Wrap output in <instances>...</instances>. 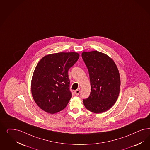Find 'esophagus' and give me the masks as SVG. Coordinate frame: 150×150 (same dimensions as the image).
I'll return each mask as SVG.
<instances>
[{
  "label": "esophagus",
  "instance_id": "esophagus-1",
  "mask_svg": "<svg viewBox=\"0 0 150 150\" xmlns=\"http://www.w3.org/2000/svg\"><path fill=\"white\" fill-rule=\"evenodd\" d=\"M80 93V88H78L77 90H76L75 91V93L76 95H79Z\"/></svg>",
  "mask_w": 150,
  "mask_h": 150
}]
</instances>
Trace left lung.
<instances>
[{"instance_id":"8db88e82","label":"left lung","mask_w":150,"mask_h":150,"mask_svg":"<svg viewBox=\"0 0 150 150\" xmlns=\"http://www.w3.org/2000/svg\"><path fill=\"white\" fill-rule=\"evenodd\" d=\"M82 58L88 67L91 93L83 100L85 108L96 114L105 112L116 103L120 88V76L113 60L98 51L83 52Z\"/></svg>"}]
</instances>
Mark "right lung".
I'll use <instances>...</instances> for the list:
<instances>
[{"label": "right lung", "mask_w": 150, "mask_h": 150, "mask_svg": "<svg viewBox=\"0 0 150 150\" xmlns=\"http://www.w3.org/2000/svg\"><path fill=\"white\" fill-rule=\"evenodd\" d=\"M79 58L76 52H59L43 57L31 80V93L44 111L55 114L67 106L72 97L68 71Z\"/></svg>", "instance_id": "right-lung-1"}]
</instances>
